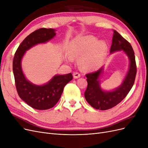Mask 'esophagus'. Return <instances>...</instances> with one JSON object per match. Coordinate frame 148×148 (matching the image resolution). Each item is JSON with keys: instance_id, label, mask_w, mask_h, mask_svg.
Listing matches in <instances>:
<instances>
[{"instance_id": "esophagus-1", "label": "esophagus", "mask_w": 148, "mask_h": 148, "mask_svg": "<svg viewBox=\"0 0 148 148\" xmlns=\"http://www.w3.org/2000/svg\"><path fill=\"white\" fill-rule=\"evenodd\" d=\"M73 78L75 79H77V78H79L80 76H81V75H80V74L79 73H78V72H74L73 73Z\"/></svg>"}]
</instances>
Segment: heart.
Segmentation results:
<instances>
[{
    "label": "heart",
    "instance_id": "heart-1",
    "mask_svg": "<svg viewBox=\"0 0 148 148\" xmlns=\"http://www.w3.org/2000/svg\"><path fill=\"white\" fill-rule=\"evenodd\" d=\"M107 51V44L104 40H97L92 35L75 39L69 44L65 60L69 63L79 58V64L86 70L96 69L103 64Z\"/></svg>",
    "mask_w": 148,
    "mask_h": 148
}]
</instances>
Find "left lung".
Here are the masks:
<instances>
[{"label": "left lung", "mask_w": 148, "mask_h": 148, "mask_svg": "<svg viewBox=\"0 0 148 148\" xmlns=\"http://www.w3.org/2000/svg\"><path fill=\"white\" fill-rule=\"evenodd\" d=\"M117 51H123L129 59L127 74L117 88L109 91L101 88L100 78L104 70V66L95 72L86 75L88 87L84 92V97L88 104L96 109L107 110L119 104L127 96L135 82L136 74L135 53L131 44L117 31L114 30L110 53Z\"/></svg>", "instance_id": "1"}]
</instances>
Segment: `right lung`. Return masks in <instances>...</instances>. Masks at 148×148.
I'll use <instances>...</instances> for the list:
<instances>
[{
	"mask_svg": "<svg viewBox=\"0 0 148 148\" xmlns=\"http://www.w3.org/2000/svg\"><path fill=\"white\" fill-rule=\"evenodd\" d=\"M56 29L41 28L28 35L18 47L13 60V72L18 94L21 99L33 108L47 110L59 101L65 85L73 79L71 73L56 75L43 84L31 83L26 78L21 61L26 52L39 44L47 43L56 35Z\"/></svg>",
	"mask_w": 148,
	"mask_h": 148,
	"instance_id": "1",
	"label": "right lung"
}]
</instances>
